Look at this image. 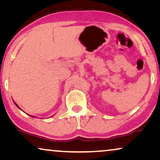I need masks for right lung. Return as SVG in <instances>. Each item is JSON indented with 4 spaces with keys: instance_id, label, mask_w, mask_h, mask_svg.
Here are the masks:
<instances>
[{
    "instance_id": "right-lung-1",
    "label": "right lung",
    "mask_w": 160,
    "mask_h": 160,
    "mask_svg": "<svg viewBox=\"0 0 160 160\" xmlns=\"http://www.w3.org/2000/svg\"><path fill=\"white\" fill-rule=\"evenodd\" d=\"M14 103H15V105H16V106H17V107H18V108H19V109H20V108H19V106H17V103H16V102H14ZM31 117H32V116H31Z\"/></svg>"
}]
</instances>
